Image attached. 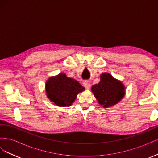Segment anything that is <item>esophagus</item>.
<instances>
[{"label": "esophagus", "instance_id": "34e87169", "mask_svg": "<svg viewBox=\"0 0 158 158\" xmlns=\"http://www.w3.org/2000/svg\"><path fill=\"white\" fill-rule=\"evenodd\" d=\"M84 86L85 87V89H89L90 87H91V84L89 83V81H85V82H84Z\"/></svg>", "mask_w": 158, "mask_h": 158}]
</instances>
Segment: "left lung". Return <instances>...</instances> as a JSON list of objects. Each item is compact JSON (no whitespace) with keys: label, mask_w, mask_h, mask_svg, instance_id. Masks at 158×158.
Returning a JSON list of instances; mask_svg holds the SVG:
<instances>
[{"label":"left lung","mask_w":158,"mask_h":158,"mask_svg":"<svg viewBox=\"0 0 158 158\" xmlns=\"http://www.w3.org/2000/svg\"><path fill=\"white\" fill-rule=\"evenodd\" d=\"M100 80V82L92 87V92L99 103L106 108L120 102L125 92V86L120 81L109 73H103Z\"/></svg>","instance_id":"1"}]
</instances>
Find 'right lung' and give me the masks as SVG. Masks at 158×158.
Here are the masks:
<instances>
[{
  "label": "right lung",
  "mask_w": 158,
  "mask_h": 158,
  "mask_svg": "<svg viewBox=\"0 0 158 158\" xmlns=\"http://www.w3.org/2000/svg\"><path fill=\"white\" fill-rule=\"evenodd\" d=\"M45 88L47 97L60 107L70 106L77 94L84 90L78 82L63 73L50 78L47 81Z\"/></svg>",
  "instance_id": "right-lung-1"
}]
</instances>
